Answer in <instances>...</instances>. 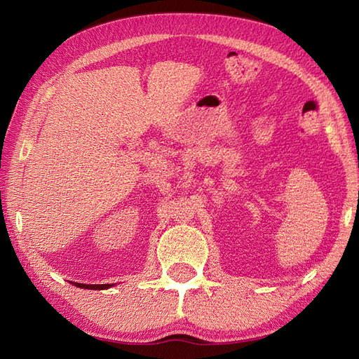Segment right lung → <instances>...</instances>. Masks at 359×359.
<instances>
[{
    "label": "right lung",
    "mask_w": 359,
    "mask_h": 359,
    "mask_svg": "<svg viewBox=\"0 0 359 359\" xmlns=\"http://www.w3.org/2000/svg\"><path fill=\"white\" fill-rule=\"evenodd\" d=\"M77 287H83V290H95V291H100V290H108L112 285H85V283H73Z\"/></svg>",
    "instance_id": "right-lung-1"
}]
</instances>
